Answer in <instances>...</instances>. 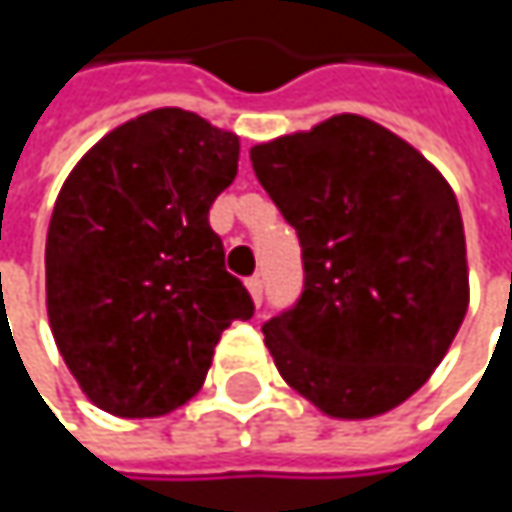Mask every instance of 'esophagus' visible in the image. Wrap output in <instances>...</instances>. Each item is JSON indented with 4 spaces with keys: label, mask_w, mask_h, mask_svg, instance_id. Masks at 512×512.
Here are the masks:
<instances>
[{
    "label": "esophagus",
    "mask_w": 512,
    "mask_h": 512,
    "mask_svg": "<svg viewBox=\"0 0 512 512\" xmlns=\"http://www.w3.org/2000/svg\"><path fill=\"white\" fill-rule=\"evenodd\" d=\"M246 287H249V293H252L255 305H260V299H263V281H260V275H252V278H246Z\"/></svg>",
    "instance_id": "34e87169"
}]
</instances>
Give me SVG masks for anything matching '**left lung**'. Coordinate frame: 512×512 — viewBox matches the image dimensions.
<instances>
[{"instance_id": "8db88e82", "label": "left lung", "mask_w": 512, "mask_h": 512, "mask_svg": "<svg viewBox=\"0 0 512 512\" xmlns=\"http://www.w3.org/2000/svg\"><path fill=\"white\" fill-rule=\"evenodd\" d=\"M252 165L305 263L299 302L263 326L278 373L329 418L391 412L442 364L468 311L451 183L406 139L350 112L260 142Z\"/></svg>"}]
</instances>
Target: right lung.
Returning <instances> with one entry per match:
<instances>
[{"instance_id":"obj_1","label":"right lung","mask_w":512,"mask_h":512,"mask_svg":"<svg viewBox=\"0 0 512 512\" xmlns=\"http://www.w3.org/2000/svg\"><path fill=\"white\" fill-rule=\"evenodd\" d=\"M240 136L186 109L106 133L67 174L47 231V314L85 397L159 418L195 397L234 320L255 314L207 216Z\"/></svg>"}]
</instances>
